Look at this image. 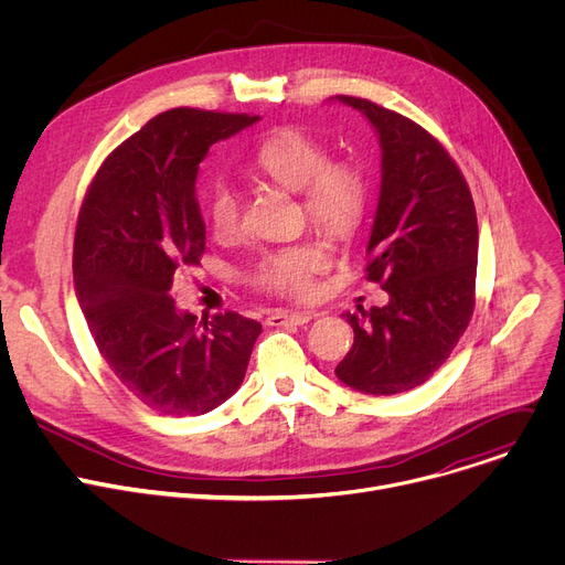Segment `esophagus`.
I'll return each instance as SVG.
<instances>
[{"instance_id":"obj_1","label":"esophagus","mask_w":565,"mask_h":565,"mask_svg":"<svg viewBox=\"0 0 565 565\" xmlns=\"http://www.w3.org/2000/svg\"><path fill=\"white\" fill-rule=\"evenodd\" d=\"M308 321H312V315L310 312H274L269 315L267 323L269 326H306Z\"/></svg>"}]
</instances>
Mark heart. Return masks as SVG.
Wrapping results in <instances>:
<instances>
[{
    "mask_svg": "<svg viewBox=\"0 0 565 565\" xmlns=\"http://www.w3.org/2000/svg\"><path fill=\"white\" fill-rule=\"evenodd\" d=\"M253 166L276 184L303 193L310 221L328 232L351 230L367 205V178L353 161H330L328 148L296 127H282L262 139ZM207 221L218 237L235 235L242 227V201L230 184H214L207 193ZM328 264L317 244H298L267 253L257 264L255 280L264 289L289 296H306L312 280Z\"/></svg>",
    "mask_w": 565,
    "mask_h": 565,
    "instance_id": "obj_1",
    "label": "heart"
}]
</instances>
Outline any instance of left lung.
I'll return each mask as SVG.
<instances>
[{
    "mask_svg": "<svg viewBox=\"0 0 565 565\" xmlns=\"http://www.w3.org/2000/svg\"><path fill=\"white\" fill-rule=\"evenodd\" d=\"M335 99L370 120L381 146L367 280L390 296L383 308L344 315L353 347L335 374L362 394H399L428 381L470 323L477 212L466 178L426 129L370 99Z\"/></svg>",
    "mask_w": 565,
    "mask_h": 565,
    "instance_id": "obj_1",
    "label": "left lung"
}]
</instances>
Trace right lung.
<instances>
[{
    "instance_id": "add662e5",
    "label": "right lung",
    "mask_w": 565,
    "mask_h": 565,
    "mask_svg": "<svg viewBox=\"0 0 565 565\" xmlns=\"http://www.w3.org/2000/svg\"><path fill=\"white\" fill-rule=\"evenodd\" d=\"M257 120L163 111L105 159L82 203L73 253L79 308L116 379L163 415L195 417L227 402L262 333L237 312L198 321L171 296L175 271L205 253L201 161Z\"/></svg>"
}]
</instances>
